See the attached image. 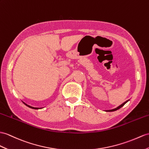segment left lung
Segmentation results:
<instances>
[{
	"mask_svg": "<svg viewBox=\"0 0 149 149\" xmlns=\"http://www.w3.org/2000/svg\"><path fill=\"white\" fill-rule=\"evenodd\" d=\"M129 100H130V99H129V100H128L125 101V102H123L122 104H121V105H120V106H118V107H116V108H114V109H110V110H106V111H107V112H112V111H116V110L119 109H120L121 107H122L123 106H124V105H125L126 103L128 102Z\"/></svg>",
	"mask_w": 149,
	"mask_h": 149,
	"instance_id": "left-lung-1",
	"label": "left lung"
}]
</instances>
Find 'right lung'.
Segmentation results:
<instances>
[{"label": "right lung", "mask_w": 149, "mask_h": 149, "mask_svg": "<svg viewBox=\"0 0 149 149\" xmlns=\"http://www.w3.org/2000/svg\"><path fill=\"white\" fill-rule=\"evenodd\" d=\"M22 102H23V103L24 105H26V106L27 107H30V108H31V109H42V108H43V107H32V106H29V105H28L27 104H26L25 102H24L23 101H22Z\"/></svg>", "instance_id": "add662e5"}]
</instances>
